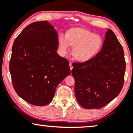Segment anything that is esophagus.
Masks as SVG:
<instances>
[{
	"label": "esophagus",
	"instance_id": "34e87169",
	"mask_svg": "<svg viewBox=\"0 0 133 133\" xmlns=\"http://www.w3.org/2000/svg\"><path fill=\"white\" fill-rule=\"evenodd\" d=\"M69 67H70V70H72V69H73V66H72V64L71 63H69Z\"/></svg>",
	"mask_w": 133,
	"mask_h": 133
}]
</instances>
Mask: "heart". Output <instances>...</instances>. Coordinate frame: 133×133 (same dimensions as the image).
Returning a JSON list of instances; mask_svg holds the SVG:
<instances>
[{"instance_id":"obj_1","label":"heart","mask_w":133,"mask_h":133,"mask_svg":"<svg viewBox=\"0 0 133 133\" xmlns=\"http://www.w3.org/2000/svg\"><path fill=\"white\" fill-rule=\"evenodd\" d=\"M60 52L66 55L70 46L73 47L72 55L79 63H86L98 55L103 46V39L100 35L81 27H72L65 31V37L58 38Z\"/></svg>"}]
</instances>
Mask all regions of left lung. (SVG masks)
<instances>
[{"label":"left lung","instance_id":"left-lung-1","mask_svg":"<svg viewBox=\"0 0 133 133\" xmlns=\"http://www.w3.org/2000/svg\"><path fill=\"white\" fill-rule=\"evenodd\" d=\"M75 94L81 107L99 109L114 100L121 91L126 68L123 47L110 29L105 33L102 50L86 63H74Z\"/></svg>","mask_w":133,"mask_h":133}]
</instances>
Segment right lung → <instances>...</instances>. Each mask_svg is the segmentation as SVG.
I'll use <instances>...</instances> for the list:
<instances>
[{
	"instance_id": "1",
	"label": "right lung",
	"mask_w": 133,
	"mask_h": 133,
	"mask_svg": "<svg viewBox=\"0 0 133 133\" xmlns=\"http://www.w3.org/2000/svg\"><path fill=\"white\" fill-rule=\"evenodd\" d=\"M58 35L47 21L33 22L16 38L10 72L21 98L42 107L52 102L57 86L70 74L69 61L56 50Z\"/></svg>"
}]
</instances>
